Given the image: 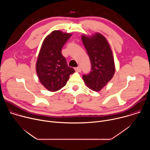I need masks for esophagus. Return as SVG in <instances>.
Wrapping results in <instances>:
<instances>
[{
	"label": "esophagus",
	"instance_id": "esophagus-1",
	"mask_svg": "<svg viewBox=\"0 0 150 150\" xmlns=\"http://www.w3.org/2000/svg\"><path fill=\"white\" fill-rule=\"evenodd\" d=\"M75 71H76V72H80L81 71V67H77V68H75Z\"/></svg>",
	"mask_w": 150,
	"mask_h": 150
}]
</instances>
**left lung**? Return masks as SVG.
Returning a JSON list of instances; mask_svg holds the SVG:
<instances>
[{
  "instance_id": "8db88e82",
  "label": "left lung",
  "mask_w": 150,
  "mask_h": 150,
  "mask_svg": "<svg viewBox=\"0 0 150 150\" xmlns=\"http://www.w3.org/2000/svg\"><path fill=\"white\" fill-rule=\"evenodd\" d=\"M81 39L91 63V71L82 76L90 90L98 92L113 77L115 64L112 49L105 37L99 33L92 35L82 34Z\"/></svg>"
}]
</instances>
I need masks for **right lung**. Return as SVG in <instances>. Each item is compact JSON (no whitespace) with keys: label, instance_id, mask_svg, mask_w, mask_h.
Instances as JSON below:
<instances>
[{"label":"right lung","instance_id":"1","mask_svg":"<svg viewBox=\"0 0 150 150\" xmlns=\"http://www.w3.org/2000/svg\"><path fill=\"white\" fill-rule=\"evenodd\" d=\"M72 33L53 31L43 40L36 62L35 69L40 83L51 92L65 86L75 70L68 67L62 49Z\"/></svg>","mask_w":150,"mask_h":150}]
</instances>
